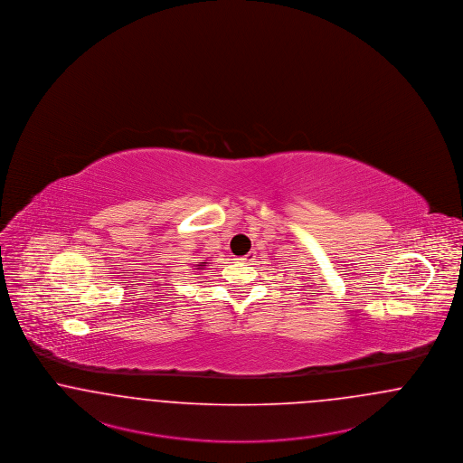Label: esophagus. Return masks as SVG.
I'll return each mask as SVG.
<instances>
[{"instance_id": "34e87169", "label": "esophagus", "mask_w": 463, "mask_h": 463, "mask_svg": "<svg viewBox=\"0 0 463 463\" xmlns=\"http://www.w3.org/2000/svg\"><path fill=\"white\" fill-rule=\"evenodd\" d=\"M252 260H254V254H252V252H249V254H245V256H241V258H239L237 261L250 262L252 261Z\"/></svg>"}]
</instances>
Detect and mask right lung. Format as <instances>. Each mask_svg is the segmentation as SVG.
Wrapping results in <instances>:
<instances>
[{
    "instance_id": "add662e5",
    "label": "right lung",
    "mask_w": 463,
    "mask_h": 463,
    "mask_svg": "<svg viewBox=\"0 0 463 463\" xmlns=\"http://www.w3.org/2000/svg\"><path fill=\"white\" fill-rule=\"evenodd\" d=\"M205 264H207V262H201V264H197V266H199V268H202V266H205Z\"/></svg>"
}]
</instances>
